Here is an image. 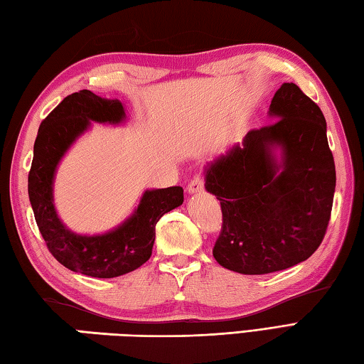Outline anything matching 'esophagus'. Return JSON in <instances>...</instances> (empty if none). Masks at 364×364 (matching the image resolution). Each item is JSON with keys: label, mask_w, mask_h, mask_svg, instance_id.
I'll return each mask as SVG.
<instances>
[{"label": "esophagus", "mask_w": 364, "mask_h": 364, "mask_svg": "<svg viewBox=\"0 0 364 364\" xmlns=\"http://www.w3.org/2000/svg\"><path fill=\"white\" fill-rule=\"evenodd\" d=\"M203 191V180L200 176H196L194 180H191L188 184V193L189 194H197Z\"/></svg>", "instance_id": "obj_1"}]
</instances>
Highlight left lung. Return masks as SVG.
I'll use <instances>...</instances> for the list:
<instances>
[{"label":"left lung","mask_w":364,"mask_h":364,"mask_svg":"<svg viewBox=\"0 0 364 364\" xmlns=\"http://www.w3.org/2000/svg\"><path fill=\"white\" fill-rule=\"evenodd\" d=\"M269 114L272 124L250 130L205 167V189L223 211L213 256L245 275L277 272L312 256L334 199V157L318 105L285 82Z\"/></svg>","instance_id":"left-lung-1"}]
</instances>
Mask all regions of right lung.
Returning <instances> with one entry per match:
<instances>
[{
  "mask_svg": "<svg viewBox=\"0 0 364 364\" xmlns=\"http://www.w3.org/2000/svg\"><path fill=\"white\" fill-rule=\"evenodd\" d=\"M124 121L121 102L79 90L65 97L44 119L33 148L28 197L39 232L62 266L95 279H113L143 266L153 253L157 221L184 199L181 186L144 191L134 213L100 235L76 234L62 223L52 194L58 162L90 122L116 125Z\"/></svg>",
  "mask_w": 364,
  "mask_h": 364,
  "instance_id": "add662e5",
  "label": "right lung"
}]
</instances>
